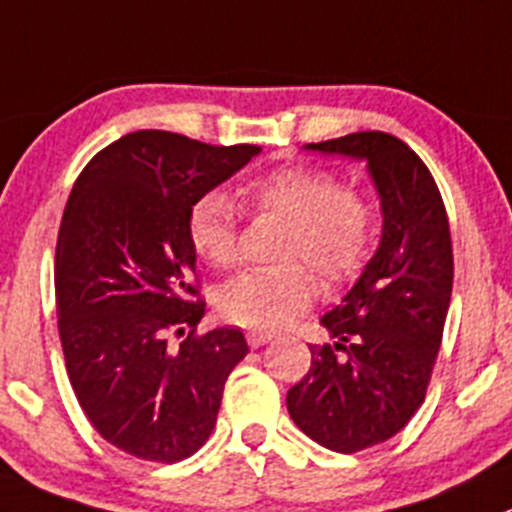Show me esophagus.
<instances>
[{"instance_id": "obj_1", "label": "esophagus", "mask_w": 512, "mask_h": 512, "mask_svg": "<svg viewBox=\"0 0 512 512\" xmlns=\"http://www.w3.org/2000/svg\"><path fill=\"white\" fill-rule=\"evenodd\" d=\"M272 340V335L270 332H257V330H252V332H247V345L252 347V350H255V347H262V345H267V342Z\"/></svg>"}]
</instances>
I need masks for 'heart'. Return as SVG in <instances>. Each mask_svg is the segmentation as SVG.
I'll return each mask as SVG.
<instances>
[{"label":"heart","instance_id":"b5f03b06","mask_svg":"<svg viewBox=\"0 0 512 512\" xmlns=\"http://www.w3.org/2000/svg\"><path fill=\"white\" fill-rule=\"evenodd\" d=\"M242 195L252 210L270 212L290 225L282 260H305L325 285L337 287L360 275L375 240V215L365 197L345 190L335 175L285 167L252 177ZM190 245L207 265L237 260V210L225 192H207L187 217ZM302 262L247 270L217 292V310L232 325L272 332L295 320L317 295V277Z\"/></svg>","mask_w":512,"mask_h":512}]
</instances>
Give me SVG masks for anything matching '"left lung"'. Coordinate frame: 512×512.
Masks as SVG:
<instances>
[{
    "mask_svg": "<svg viewBox=\"0 0 512 512\" xmlns=\"http://www.w3.org/2000/svg\"><path fill=\"white\" fill-rule=\"evenodd\" d=\"M305 150L365 162L380 197V245L322 315L332 345H310V370L287 393L307 438L357 453L398 435L423 405L453 292L450 225L433 175L398 137L355 132Z\"/></svg>",
    "mask_w": 512,
    "mask_h": 512,
    "instance_id": "8db88e82",
    "label": "left lung"
}]
</instances>
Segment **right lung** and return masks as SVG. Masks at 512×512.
I'll use <instances>...</instances> for the list:
<instances>
[{
    "instance_id": "obj_1",
    "label": "right lung",
    "mask_w": 512,
    "mask_h": 512,
    "mask_svg": "<svg viewBox=\"0 0 512 512\" xmlns=\"http://www.w3.org/2000/svg\"><path fill=\"white\" fill-rule=\"evenodd\" d=\"M260 152L140 130L97 152L74 182L54 257L64 360L94 430L135 458L197 453L250 350L232 327L190 332L177 350L167 335L205 317V302L192 300V205Z\"/></svg>"
}]
</instances>
